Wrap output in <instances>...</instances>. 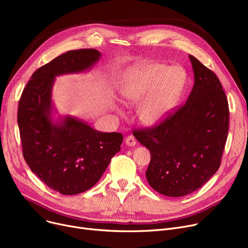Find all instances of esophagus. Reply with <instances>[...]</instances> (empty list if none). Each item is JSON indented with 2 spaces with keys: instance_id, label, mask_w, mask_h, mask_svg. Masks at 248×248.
Returning a JSON list of instances; mask_svg holds the SVG:
<instances>
[{
  "instance_id": "34e87169",
  "label": "esophagus",
  "mask_w": 248,
  "mask_h": 248,
  "mask_svg": "<svg viewBox=\"0 0 248 248\" xmlns=\"http://www.w3.org/2000/svg\"><path fill=\"white\" fill-rule=\"evenodd\" d=\"M125 144L128 146V147H133L137 144V140H136V138L134 136H127L125 138Z\"/></svg>"
}]
</instances>
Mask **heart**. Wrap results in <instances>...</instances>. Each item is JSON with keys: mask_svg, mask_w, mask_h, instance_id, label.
Listing matches in <instances>:
<instances>
[{"mask_svg": "<svg viewBox=\"0 0 248 248\" xmlns=\"http://www.w3.org/2000/svg\"><path fill=\"white\" fill-rule=\"evenodd\" d=\"M185 83V74L177 67L159 63L136 65L128 72L121 89L124 101L129 106L140 102L139 119L146 125L160 123L170 111Z\"/></svg>", "mask_w": 248, "mask_h": 248, "instance_id": "1", "label": "heart"}]
</instances>
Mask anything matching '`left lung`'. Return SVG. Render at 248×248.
I'll return each instance as SVG.
<instances>
[{
  "mask_svg": "<svg viewBox=\"0 0 248 248\" xmlns=\"http://www.w3.org/2000/svg\"><path fill=\"white\" fill-rule=\"evenodd\" d=\"M189 57L195 82L186 102L159 124L133 131L151 154L149 184L169 197L193 193L217 172L228 135L229 108L222 85L212 70Z\"/></svg>",
  "mask_w": 248,
  "mask_h": 248,
  "instance_id": "1",
  "label": "left lung"
}]
</instances>
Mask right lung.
<instances>
[{"instance_id":"right-lung-1","label":"right lung","mask_w":248,"mask_h":248,"mask_svg":"<svg viewBox=\"0 0 248 248\" xmlns=\"http://www.w3.org/2000/svg\"><path fill=\"white\" fill-rule=\"evenodd\" d=\"M99 57L95 49L61 54L33 73L19 100L17 120L24 159L39 179L63 195L94 186L121 151L124 137L120 133H101L72 117L59 124L51 122L55 76L83 71Z\"/></svg>"}]
</instances>
